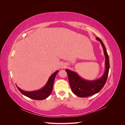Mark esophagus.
I'll return each mask as SVG.
<instances>
[{
    "mask_svg": "<svg viewBox=\"0 0 125 125\" xmlns=\"http://www.w3.org/2000/svg\"><path fill=\"white\" fill-rule=\"evenodd\" d=\"M66 67V65L65 63H62L61 68H65Z\"/></svg>",
    "mask_w": 125,
    "mask_h": 125,
    "instance_id": "obj_1",
    "label": "esophagus"
}]
</instances>
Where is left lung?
Returning <instances> with one entry per match:
<instances>
[{"instance_id":"left-lung-1","label":"left lung","mask_w":125,"mask_h":125,"mask_svg":"<svg viewBox=\"0 0 125 125\" xmlns=\"http://www.w3.org/2000/svg\"><path fill=\"white\" fill-rule=\"evenodd\" d=\"M96 39L100 42L105 57V70L102 76L96 80H88L82 78L75 72L68 69H66L72 91L75 95L80 97H88L100 91L104 86L108 77L109 61L106 49L103 42L100 38L97 37Z\"/></svg>"}]
</instances>
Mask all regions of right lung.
Returning a JSON list of instances; mask_svg holds the SVG:
<instances>
[{"instance_id": "right-lung-1", "label": "right lung", "mask_w": 125, "mask_h": 125, "mask_svg": "<svg viewBox=\"0 0 125 125\" xmlns=\"http://www.w3.org/2000/svg\"><path fill=\"white\" fill-rule=\"evenodd\" d=\"M58 71L59 70H57L55 73H52L49 78L46 84L42 88H41L39 90L34 91H26L21 90L17 85V87L22 94L30 98V99L36 100H44L48 97L51 94L52 90V88H53L54 79L56 74L58 73Z\"/></svg>"}]
</instances>
